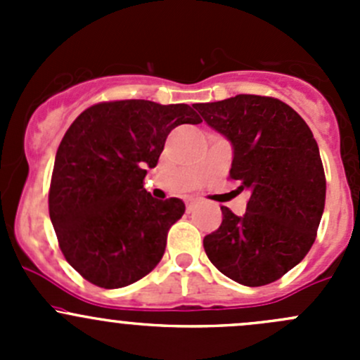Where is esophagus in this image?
Wrapping results in <instances>:
<instances>
[{"instance_id": "1", "label": "esophagus", "mask_w": 360, "mask_h": 360, "mask_svg": "<svg viewBox=\"0 0 360 360\" xmlns=\"http://www.w3.org/2000/svg\"><path fill=\"white\" fill-rule=\"evenodd\" d=\"M197 205V200H195V198H186V209L188 210H193V207Z\"/></svg>"}]
</instances>
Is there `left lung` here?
I'll list each match as a JSON object with an SVG mask.
<instances>
[{"instance_id": "obj_1", "label": "left lung", "mask_w": 360, "mask_h": 360, "mask_svg": "<svg viewBox=\"0 0 360 360\" xmlns=\"http://www.w3.org/2000/svg\"><path fill=\"white\" fill-rule=\"evenodd\" d=\"M193 106L230 141V177L250 191L244 216L221 207V226L203 238L207 257L242 285L278 281L307 256L324 212L317 141L304 120L274 97L240 94Z\"/></svg>"}]
</instances>
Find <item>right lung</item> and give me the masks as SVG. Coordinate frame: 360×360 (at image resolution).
I'll return each instance as SVG.
<instances>
[{
  "mask_svg": "<svg viewBox=\"0 0 360 360\" xmlns=\"http://www.w3.org/2000/svg\"><path fill=\"white\" fill-rule=\"evenodd\" d=\"M188 104L143 99L101 103L64 134L49 193L50 221L68 263L92 284L118 289L162 259L181 198L157 200L143 186L170 130L197 125Z\"/></svg>",
  "mask_w": 360,
  "mask_h": 360,
  "instance_id": "add662e5",
  "label": "right lung"
}]
</instances>
